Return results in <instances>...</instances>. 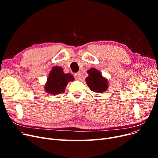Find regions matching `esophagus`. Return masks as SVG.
<instances>
[{"label":"esophagus","mask_w":158,"mask_h":158,"mask_svg":"<svg viewBox=\"0 0 158 158\" xmlns=\"http://www.w3.org/2000/svg\"><path fill=\"white\" fill-rule=\"evenodd\" d=\"M74 78H75L76 80H80V78H81V73H76V74H74Z\"/></svg>","instance_id":"obj_1"}]
</instances>
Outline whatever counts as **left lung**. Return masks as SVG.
Masks as SVG:
<instances>
[{
  "label": "left lung",
  "instance_id": "left-lung-1",
  "mask_svg": "<svg viewBox=\"0 0 158 158\" xmlns=\"http://www.w3.org/2000/svg\"><path fill=\"white\" fill-rule=\"evenodd\" d=\"M88 76L85 78V82L89 88L95 93L106 92L108 88V80L102 76L101 72L95 68L87 70Z\"/></svg>",
  "mask_w": 158,
  "mask_h": 158
}]
</instances>
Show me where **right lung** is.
I'll use <instances>...</instances> for the list:
<instances>
[{
  "instance_id": "right-lung-1",
  "label": "right lung",
  "mask_w": 158,
  "mask_h": 158,
  "mask_svg": "<svg viewBox=\"0 0 158 158\" xmlns=\"http://www.w3.org/2000/svg\"><path fill=\"white\" fill-rule=\"evenodd\" d=\"M74 80L73 74L64 73L63 69L60 66H53L49 74L44 89L46 92L51 95L62 94L64 92L68 83Z\"/></svg>"
}]
</instances>
